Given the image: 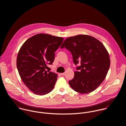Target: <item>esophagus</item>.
I'll list each match as a JSON object with an SVG mask.
<instances>
[{"mask_svg":"<svg viewBox=\"0 0 126 126\" xmlns=\"http://www.w3.org/2000/svg\"><path fill=\"white\" fill-rule=\"evenodd\" d=\"M61 75H63V76H64L65 75V73H61Z\"/></svg>","mask_w":126,"mask_h":126,"instance_id":"1","label":"esophagus"}]
</instances>
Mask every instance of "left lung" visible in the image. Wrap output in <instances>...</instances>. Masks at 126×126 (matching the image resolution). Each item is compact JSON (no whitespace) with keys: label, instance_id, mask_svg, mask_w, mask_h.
Instances as JSON below:
<instances>
[{"label":"left lung","instance_id":"8db88e82","mask_svg":"<svg viewBox=\"0 0 126 126\" xmlns=\"http://www.w3.org/2000/svg\"><path fill=\"white\" fill-rule=\"evenodd\" d=\"M70 51L77 65L73 79L69 81L77 92H93L105 80L110 66L108 52L104 45L95 38L87 35H78L65 40L61 48Z\"/></svg>","mask_w":126,"mask_h":126}]
</instances>
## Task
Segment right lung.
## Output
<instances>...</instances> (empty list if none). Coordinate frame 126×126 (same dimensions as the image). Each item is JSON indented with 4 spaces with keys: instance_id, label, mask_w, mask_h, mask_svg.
<instances>
[{
    "instance_id": "add662e5",
    "label": "right lung",
    "mask_w": 126,
    "mask_h": 126,
    "mask_svg": "<svg viewBox=\"0 0 126 126\" xmlns=\"http://www.w3.org/2000/svg\"><path fill=\"white\" fill-rule=\"evenodd\" d=\"M63 40L40 33L28 39L21 47L16 60L17 70L23 82L33 93L44 95L53 89L57 74L46 68L53 62L54 52Z\"/></svg>"
}]
</instances>
